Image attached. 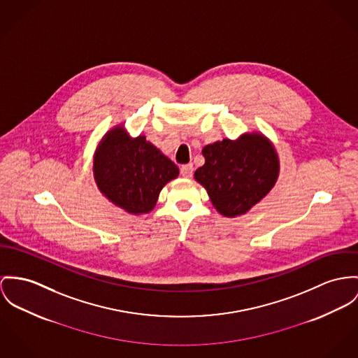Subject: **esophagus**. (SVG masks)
Returning a JSON list of instances; mask_svg holds the SVG:
<instances>
[{"instance_id":"1","label":"esophagus","mask_w":358,"mask_h":358,"mask_svg":"<svg viewBox=\"0 0 358 358\" xmlns=\"http://www.w3.org/2000/svg\"><path fill=\"white\" fill-rule=\"evenodd\" d=\"M181 174H182V177H185V178H191L193 174L192 164L181 166Z\"/></svg>"}]
</instances>
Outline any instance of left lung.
<instances>
[{
  "label": "left lung",
  "instance_id": "8db88e82",
  "mask_svg": "<svg viewBox=\"0 0 358 358\" xmlns=\"http://www.w3.org/2000/svg\"><path fill=\"white\" fill-rule=\"evenodd\" d=\"M201 152L206 164L194 171V180L226 218L245 215L275 187L280 170L278 151L260 131L218 140Z\"/></svg>",
  "mask_w": 358,
  "mask_h": 358
}]
</instances>
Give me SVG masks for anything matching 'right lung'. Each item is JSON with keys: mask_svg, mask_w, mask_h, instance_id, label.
Wrapping results in <instances>:
<instances>
[{"mask_svg": "<svg viewBox=\"0 0 358 358\" xmlns=\"http://www.w3.org/2000/svg\"><path fill=\"white\" fill-rule=\"evenodd\" d=\"M94 181L110 203L131 215L154 210L178 167L144 135L132 138L125 124H117L99 140L92 155Z\"/></svg>", "mask_w": 358, "mask_h": 358, "instance_id": "obj_1", "label": "right lung"}]
</instances>
